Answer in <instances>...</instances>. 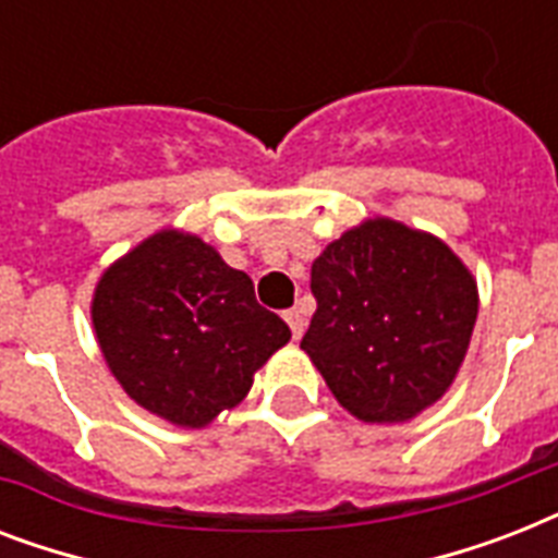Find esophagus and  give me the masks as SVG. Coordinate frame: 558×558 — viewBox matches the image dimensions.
<instances>
[{"instance_id":"1","label":"esophagus","mask_w":558,"mask_h":558,"mask_svg":"<svg viewBox=\"0 0 558 558\" xmlns=\"http://www.w3.org/2000/svg\"><path fill=\"white\" fill-rule=\"evenodd\" d=\"M283 318H287V324H289V330H292V339H301V336H304V327H306V318H304V313H301V310H289L287 315H283Z\"/></svg>"}]
</instances>
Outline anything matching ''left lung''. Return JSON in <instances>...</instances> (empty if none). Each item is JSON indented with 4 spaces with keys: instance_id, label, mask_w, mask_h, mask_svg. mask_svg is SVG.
Segmentation results:
<instances>
[{
    "instance_id": "obj_1",
    "label": "left lung",
    "mask_w": 558,
    "mask_h": 558,
    "mask_svg": "<svg viewBox=\"0 0 558 558\" xmlns=\"http://www.w3.org/2000/svg\"><path fill=\"white\" fill-rule=\"evenodd\" d=\"M318 301L301 350L362 423H408L451 388L477 318V283L440 236L373 217L313 263Z\"/></svg>"
}]
</instances>
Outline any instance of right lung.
<instances>
[{
    "label": "right lung",
    "mask_w": 558,
    "mask_h": 558,
    "mask_svg": "<svg viewBox=\"0 0 558 558\" xmlns=\"http://www.w3.org/2000/svg\"><path fill=\"white\" fill-rule=\"evenodd\" d=\"M92 327L107 367L144 411L205 428L252 390L292 332L202 236L161 228L104 269Z\"/></svg>",
    "instance_id": "add662e5"
}]
</instances>
